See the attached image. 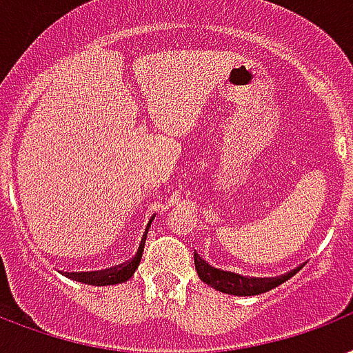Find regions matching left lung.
Returning a JSON list of instances; mask_svg holds the SVG:
<instances>
[{
	"label": "left lung",
	"instance_id": "8db88e82",
	"mask_svg": "<svg viewBox=\"0 0 353 353\" xmlns=\"http://www.w3.org/2000/svg\"><path fill=\"white\" fill-rule=\"evenodd\" d=\"M194 265H196V273L202 283L215 288L216 292L237 297L265 294V292L276 288L279 284L286 283L290 276L296 275L297 271H290L286 275L275 276V279H247V276L237 275V273H232V271H221L216 268H211L210 263L203 262L196 252H194Z\"/></svg>",
	"mask_w": 353,
	"mask_h": 353
}]
</instances>
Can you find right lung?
Wrapping results in <instances>:
<instances>
[{
  "label": "right lung",
  "mask_w": 353,
  "mask_h": 353,
  "mask_svg": "<svg viewBox=\"0 0 353 353\" xmlns=\"http://www.w3.org/2000/svg\"><path fill=\"white\" fill-rule=\"evenodd\" d=\"M145 237H148V232L143 234L142 243L138 247L134 258L127 263H121L119 268H114L110 271H93V273H70L72 275V281H78L82 284H90V286H110V284H121L127 283L130 276L134 275V271L138 270V263L142 260L143 245H145Z\"/></svg>",
  "instance_id": "right-lung-1"
}]
</instances>
